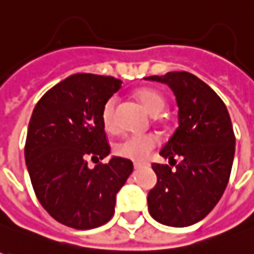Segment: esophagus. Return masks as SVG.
<instances>
[{
    "label": "esophagus",
    "instance_id": "1",
    "mask_svg": "<svg viewBox=\"0 0 254 254\" xmlns=\"http://www.w3.org/2000/svg\"><path fill=\"white\" fill-rule=\"evenodd\" d=\"M150 163L149 162H136L135 163V169H140V167H149Z\"/></svg>",
    "mask_w": 254,
    "mask_h": 254
}]
</instances>
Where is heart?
I'll use <instances>...</instances> for the list:
<instances>
[{
	"label": "heart",
	"mask_w": 254,
	"mask_h": 254,
	"mask_svg": "<svg viewBox=\"0 0 254 254\" xmlns=\"http://www.w3.org/2000/svg\"><path fill=\"white\" fill-rule=\"evenodd\" d=\"M136 97L140 101L146 111H149L152 115H157L162 112L164 105H166V98L162 92L150 88V87H143L136 91ZM115 108H117V97H111L104 104L102 111H101V122L107 130H114L115 129ZM159 144V137L153 133H146V135H127L122 137L118 143L115 144V153L130 159V160H144L149 157V154L156 149Z\"/></svg>",
	"instance_id": "obj_1"
}]
</instances>
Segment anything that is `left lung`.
Masks as SVG:
<instances>
[{"label": "left lung", "instance_id": "8db88e82", "mask_svg": "<svg viewBox=\"0 0 254 254\" xmlns=\"http://www.w3.org/2000/svg\"><path fill=\"white\" fill-rule=\"evenodd\" d=\"M147 80L167 84L179 105V127L160 150L176 169L152 164L157 183L147 194L149 212L163 225L184 228L204 219L228 186L235 156L231 117L219 95L197 75L170 71Z\"/></svg>", "mask_w": 254, "mask_h": 254}]
</instances>
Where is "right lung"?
Returning <instances> with one entry per match:
<instances>
[{
  "label": "right lung",
  "mask_w": 254,
  "mask_h": 254,
  "mask_svg": "<svg viewBox=\"0 0 254 254\" xmlns=\"http://www.w3.org/2000/svg\"><path fill=\"white\" fill-rule=\"evenodd\" d=\"M122 81L110 75L78 73L52 87L32 112L25 160L42 206L57 222L74 229L107 223L117 194L133 170L130 160L112 157L101 111Z\"/></svg>",
  "instance_id": "right-lung-1"
}]
</instances>
